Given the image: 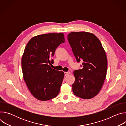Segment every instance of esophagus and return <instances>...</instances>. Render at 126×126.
<instances>
[{"label":"esophagus","instance_id":"34e87169","mask_svg":"<svg viewBox=\"0 0 126 126\" xmlns=\"http://www.w3.org/2000/svg\"><path fill=\"white\" fill-rule=\"evenodd\" d=\"M70 72H65L64 73V74H65V76H66L69 74H70Z\"/></svg>","mask_w":126,"mask_h":126}]
</instances>
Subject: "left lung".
<instances>
[{
	"label": "left lung",
	"instance_id": "8db88e82",
	"mask_svg": "<svg viewBox=\"0 0 126 126\" xmlns=\"http://www.w3.org/2000/svg\"><path fill=\"white\" fill-rule=\"evenodd\" d=\"M68 40L77 61L83 60V69L74 71L73 92L81 98L91 99L99 93L106 78L105 51L99 39L91 33L71 32L68 35Z\"/></svg>",
	"mask_w": 126,
	"mask_h": 126
}]
</instances>
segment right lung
<instances>
[{
    "instance_id": "obj_1",
    "label": "right lung",
    "mask_w": 126,
    "mask_h": 126,
    "mask_svg": "<svg viewBox=\"0 0 126 126\" xmlns=\"http://www.w3.org/2000/svg\"><path fill=\"white\" fill-rule=\"evenodd\" d=\"M65 42L64 35L49 33L32 38L27 43L22 57L23 79L32 95L41 101L56 97L59 93L64 73L52 69L50 58L57 47Z\"/></svg>"
}]
</instances>
